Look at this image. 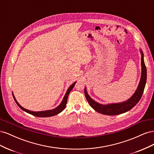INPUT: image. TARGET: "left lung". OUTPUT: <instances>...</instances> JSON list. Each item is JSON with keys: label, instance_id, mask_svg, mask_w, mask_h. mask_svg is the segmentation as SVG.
Segmentation results:
<instances>
[{"label": "left lung", "instance_id": "obj_1", "mask_svg": "<svg viewBox=\"0 0 154 154\" xmlns=\"http://www.w3.org/2000/svg\"><path fill=\"white\" fill-rule=\"evenodd\" d=\"M141 80L139 82L138 87L136 91L135 92L134 95L130 97L129 100L126 101L123 103H114V104H109V105H101L98 103H97L95 101L91 99V97L88 96L87 94L86 88H85L84 92L86 99L88 103L93 109H94L97 112H99L102 114L109 115V116H114L118 115L126 112L130 109H132L134 106L141 100L142 95L143 94V91L145 87L146 82V68L145 64L144 62L143 59V53L141 51Z\"/></svg>", "mask_w": 154, "mask_h": 154}]
</instances>
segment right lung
<instances>
[{
	"label": "right lung",
	"instance_id": "1",
	"mask_svg": "<svg viewBox=\"0 0 154 154\" xmlns=\"http://www.w3.org/2000/svg\"><path fill=\"white\" fill-rule=\"evenodd\" d=\"M75 83L76 82H74V83H72V84L68 88V90L66 92V95H65L62 101V103H60V105L57 107V108L54 109H53V110H45V111H40V112H33V111H30V110H27L24 108H23L22 106H21L19 104H18V103L17 102V101L16 100L15 96H13V98L14 100H15L16 103L18 105V106L20 107V108L23 110L24 111L26 112L29 113L31 115H33L35 116H37V117H42V118H45V117H51V116H55L57 115L59 113L61 112L62 111H63L64 110V109L66 108V104H67V98H68V96L70 92H71L72 89V88L74 87V86L75 85Z\"/></svg>",
	"mask_w": 154,
	"mask_h": 154
}]
</instances>
